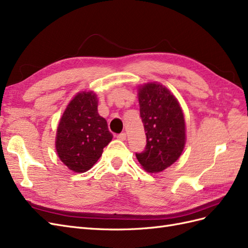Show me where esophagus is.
I'll return each instance as SVG.
<instances>
[{"label":"esophagus","mask_w":248,"mask_h":248,"mask_svg":"<svg viewBox=\"0 0 248 248\" xmlns=\"http://www.w3.org/2000/svg\"><path fill=\"white\" fill-rule=\"evenodd\" d=\"M117 138H118L119 140H126V133H125V132L120 133V135L117 136Z\"/></svg>","instance_id":"esophagus-1"}]
</instances>
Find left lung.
<instances>
[{
    "instance_id": "obj_1",
    "label": "left lung",
    "mask_w": 248,
    "mask_h": 248,
    "mask_svg": "<svg viewBox=\"0 0 248 248\" xmlns=\"http://www.w3.org/2000/svg\"><path fill=\"white\" fill-rule=\"evenodd\" d=\"M139 104L147 144L136 156L147 172H162L176 162L185 148L183 110L171 92L155 82L140 85Z\"/></svg>"
}]
</instances>
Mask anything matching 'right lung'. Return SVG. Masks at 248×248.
I'll return each mask as SVG.
<instances>
[{"label": "right lung", "instance_id": "1", "mask_svg": "<svg viewBox=\"0 0 248 248\" xmlns=\"http://www.w3.org/2000/svg\"><path fill=\"white\" fill-rule=\"evenodd\" d=\"M112 139L108 122L98 113V99L93 92L73 98L60 119L56 151L60 160L74 172L90 170Z\"/></svg>", "mask_w": 248, "mask_h": 248}]
</instances>
